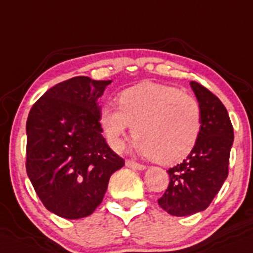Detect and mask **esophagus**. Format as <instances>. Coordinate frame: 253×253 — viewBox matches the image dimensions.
Returning <instances> with one entry per match:
<instances>
[{
	"label": "esophagus",
	"mask_w": 253,
	"mask_h": 253,
	"mask_svg": "<svg viewBox=\"0 0 253 253\" xmlns=\"http://www.w3.org/2000/svg\"><path fill=\"white\" fill-rule=\"evenodd\" d=\"M125 164H126V167L133 168V169H135V170H144V169H146L145 165L139 164V163H136V161H134V160H130V159H128V160L125 161Z\"/></svg>",
	"instance_id": "obj_1"
}]
</instances>
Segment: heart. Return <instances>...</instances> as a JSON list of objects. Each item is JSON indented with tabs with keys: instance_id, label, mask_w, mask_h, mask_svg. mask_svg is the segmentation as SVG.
<instances>
[{
	"instance_id": "obj_1",
	"label": "heart",
	"mask_w": 253,
	"mask_h": 253,
	"mask_svg": "<svg viewBox=\"0 0 253 253\" xmlns=\"http://www.w3.org/2000/svg\"><path fill=\"white\" fill-rule=\"evenodd\" d=\"M117 107L103 108L99 123L115 150L123 149L130 126L136 151L161 164H175L197 144L203 126L196 98L168 84L144 82L124 89Z\"/></svg>"
}]
</instances>
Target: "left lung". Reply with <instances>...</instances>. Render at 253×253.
<instances>
[{
    "mask_svg": "<svg viewBox=\"0 0 253 253\" xmlns=\"http://www.w3.org/2000/svg\"><path fill=\"white\" fill-rule=\"evenodd\" d=\"M201 108L197 144L182 163L168 170L170 181L159 206L172 216H189L212 203L228 175L233 128L225 105L208 88L191 82Z\"/></svg>",
    "mask_w": 253,
    "mask_h": 253,
    "instance_id": "1",
    "label": "left lung"
}]
</instances>
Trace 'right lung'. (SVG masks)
<instances>
[{"mask_svg":"<svg viewBox=\"0 0 253 253\" xmlns=\"http://www.w3.org/2000/svg\"><path fill=\"white\" fill-rule=\"evenodd\" d=\"M110 82L84 76L61 82L28 114L26 171L44 208L63 218L92 215L125 164L99 123L98 99Z\"/></svg>","mask_w":253,"mask_h":253,"instance_id":"add662e5","label":"right lung"}]
</instances>
